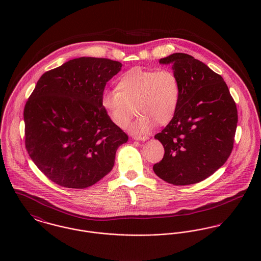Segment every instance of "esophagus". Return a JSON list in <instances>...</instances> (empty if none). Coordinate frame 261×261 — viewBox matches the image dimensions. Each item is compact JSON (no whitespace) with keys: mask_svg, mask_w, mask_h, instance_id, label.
Segmentation results:
<instances>
[{"mask_svg":"<svg viewBox=\"0 0 261 261\" xmlns=\"http://www.w3.org/2000/svg\"><path fill=\"white\" fill-rule=\"evenodd\" d=\"M135 139L138 141H147L149 140V137H136Z\"/></svg>","mask_w":261,"mask_h":261,"instance_id":"esophagus-1","label":"esophagus"}]
</instances>
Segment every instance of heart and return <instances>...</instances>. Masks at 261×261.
Masks as SVG:
<instances>
[{
	"label": "heart",
	"mask_w": 261,
	"mask_h": 261,
	"mask_svg": "<svg viewBox=\"0 0 261 261\" xmlns=\"http://www.w3.org/2000/svg\"><path fill=\"white\" fill-rule=\"evenodd\" d=\"M182 85L171 69L135 67L121 75L116 89L103 92L101 107L118 127H125L137 112L142 115L130 126L135 135H147L158 122L169 123L178 111Z\"/></svg>",
	"instance_id": "obj_1"
}]
</instances>
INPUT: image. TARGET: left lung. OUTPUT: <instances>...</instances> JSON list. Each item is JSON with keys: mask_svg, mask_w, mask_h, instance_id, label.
<instances>
[{"mask_svg": "<svg viewBox=\"0 0 261 261\" xmlns=\"http://www.w3.org/2000/svg\"><path fill=\"white\" fill-rule=\"evenodd\" d=\"M160 63L172 65L182 93L174 118L154 136L165 154L152 169L170 184H196L229 158L238 121L236 105L222 76L193 56L174 53Z\"/></svg>", "mask_w": 261, "mask_h": 261, "instance_id": "left-lung-1", "label": "left lung"}]
</instances>
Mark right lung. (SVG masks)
<instances>
[{
    "mask_svg": "<svg viewBox=\"0 0 261 261\" xmlns=\"http://www.w3.org/2000/svg\"><path fill=\"white\" fill-rule=\"evenodd\" d=\"M122 64L80 57L45 72L24 109L25 146L38 169L59 186L84 189L107 176L127 135L101 107L107 82Z\"/></svg>",
    "mask_w": 261,
    "mask_h": 261,
    "instance_id": "right-lung-1",
    "label": "right lung"
}]
</instances>
